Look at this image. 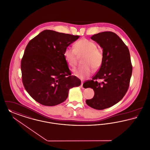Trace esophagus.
I'll use <instances>...</instances> for the list:
<instances>
[{
	"mask_svg": "<svg viewBox=\"0 0 150 150\" xmlns=\"http://www.w3.org/2000/svg\"><path fill=\"white\" fill-rule=\"evenodd\" d=\"M83 82H81V88H82V89H84V88L83 87Z\"/></svg>",
	"mask_w": 150,
	"mask_h": 150,
	"instance_id": "34e87169",
	"label": "esophagus"
}]
</instances>
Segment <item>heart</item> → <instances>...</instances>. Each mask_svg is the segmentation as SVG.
<instances>
[{
    "instance_id": "1",
    "label": "heart",
    "mask_w": 150,
    "mask_h": 150,
    "mask_svg": "<svg viewBox=\"0 0 150 150\" xmlns=\"http://www.w3.org/2000/svg\"><path fill=\"white\" fill-rule=\"evenodd\" d=\"M93 41L87 38H81L77 41L74 47H66L63 52L64 59L71 67H75L78 63V56H82L81 63L83 64L73 70L74 75L83 79L88 78L92 73L93 69L97 71L101 67L104 61L103 50L96 46Z\"/></svg>"
}]
</instances>
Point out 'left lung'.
Masks as SVG:
<instances>
[{"mask_svg": "<svg viewBox=\"0 0 150 150\" xmlns=\"http://www.w3.org/2000/svg\"><path fill=\"white\" fill-rule=\"evenodd\" d=\"M91 38L103 49L104 61L92 79L83 86L92 88L94 96L86 101L90 107L103 110L118 103L126 93L132 74V66L128 47L120 37L112 32H104ZM104 81L100 83L98 80Z\"/></svg>", "mask_w": 150, "mask_h": 150, "instance_id": "obj_1", "label": "left lung"}]
</instances>
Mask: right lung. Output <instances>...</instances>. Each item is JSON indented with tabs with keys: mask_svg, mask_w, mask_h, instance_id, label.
<instances>
[{
	"mask_svg": "<svg viewBox=\"0 0 150 150\" xmlns=\"http://www.w3.org/2000/svg\"><path fill=\"white\" fill-rule=\"evenodd\" d=\"M79 35L45 30L27 45L21 61L22 81L27 92L45 106L57 105L68 97L80 80L71 72L63 52Z\"/></svg>",
	"mask_w": 150,
	"mask_h": 150,
	"instance_id": "right-lung-1",
	"label": "right lung"
}]
</instances>
